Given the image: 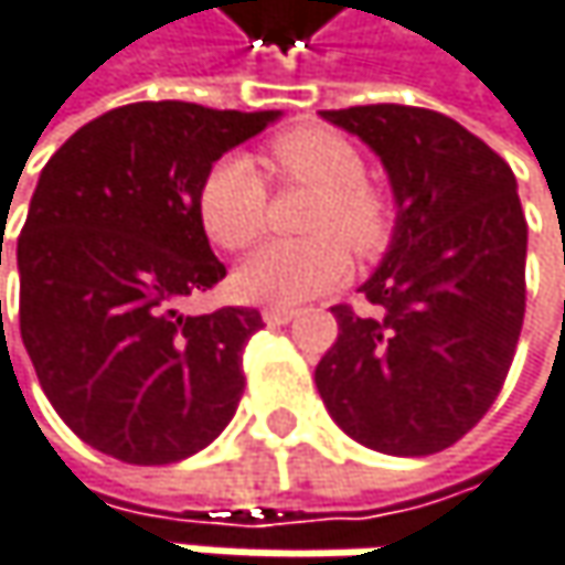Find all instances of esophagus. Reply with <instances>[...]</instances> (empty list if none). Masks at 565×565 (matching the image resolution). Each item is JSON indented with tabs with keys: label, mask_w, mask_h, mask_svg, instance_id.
<instances>
[{
	"label": "esophagus",
	"mask_w": 565,
	"mask_h": 565,
	"mask_svg": "<svg viewBox=\"0 0 565 565\" xmlns=\"http://www.w3.org/2000/svg\"><path fill=\"white\" fill-rule=\"evenodd\" d=\"M260 315H263V321H266L269 328H279V324H289V321L296 318V308H279V305H266Z\"/></svg>",
	"instance_id": "34e87169"
}]
</instances>
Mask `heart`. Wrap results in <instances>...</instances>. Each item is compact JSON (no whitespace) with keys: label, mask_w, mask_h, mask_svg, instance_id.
I'll return each mask as SVG.
<instances>
[{"label":"heart","mask_w":565,"mask_h":565,"mask_svg":"<svg viewBox=\"0 0 565 565\" xmlns=\"http://www.w3.org/2000/svg\"><path fill=\"white\" fill-rule=\"evenodd\" d=\"M266 160L279 182L315 192L302 224L308 241L260 247L241 263L234 289L247 302L292 308L347 279L350 257L344 243L356 257H376L392 234V209L383 192L366 182L363 153L338 131H286L269 141ZM266 182L250 157L227 153L205 173L199 189V218L205 234L224 250L254 244L266 231Z\"/></svg>","instance_id":"heart-1"}]
</instances>
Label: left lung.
I'll return each mask as SVG.
<instances>
[{
  "mask_svg": "<svg viewBox=\"0 0 565 565\" xmlns=\"http://www.w3.org/2000/svg\"><path fill=\"white\" fill-rule=\"evenodd\" d=\"M370 143L395 192V234L360 286L380 315L334 305L318 392L356 444L427 457L492 408L524 324L527 222L502 157L415 105L321 111Z\"/></svg>",
  "mask_w": 565,
  "mask_h": 565,
  "instance_id": "1",
  "label": "left lung"
}]
</instances>
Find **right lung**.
<instances>
[{"label": "right lung", "instance_id": "1", "mask_svg": "<svg viewBox=\"0 0 565 565\" xmlns=\"http://www.w3.org/2000/svg\"><path fill=\"white\" fill-rule=\"evenodd\" d=\"M276 118L135 102L41 170L19 237L21 341L66 427L121 463L185 460L237 412L260 311L177 302L224 279L199 218L205 173Z\"/></svg>", "mask_w": 565, "mask_h": 565}]
</instances>
